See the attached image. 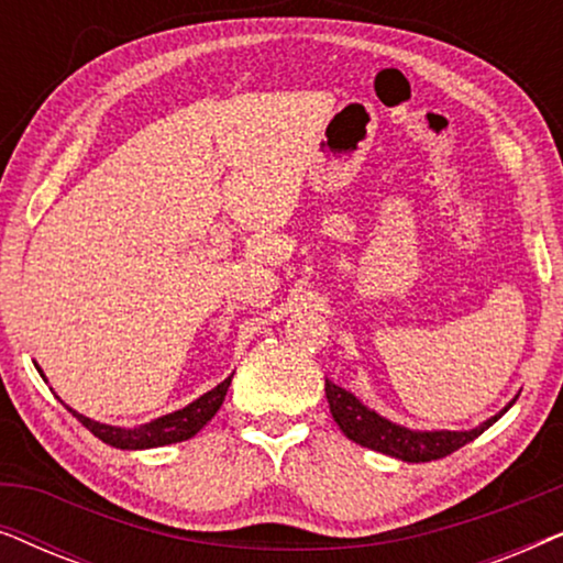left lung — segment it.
<instances>
[{
	"instance_id": "1",
	"label": "left lung",
	"mask_w": 563,
	"mask_h": 563,
	"mask_svg": "<svg viewBox=\"0 0 563 563\" xmlns=\"http://www.w3.org/2000/svg\"><path fill=\"white\" fill-rule=\"evenodd\" d=\"M325 395H328L330 412H333V420L353 443L366 445V449L372 451L387 453V456L410 461V464L435 461V459L449 456L453 451H459L461 445H466L468 441H474L476 435H482L492 422H497L499 415L515 402L512 399L503 412L495 415V418H489L487 422H482V426L474 430H461V433H456V430L418 433V430L399 428L395 422L379 418L374 410H368V407L361 405L351 391L338 387V384H333L330 379H325Z\"/></svg>"
}]
</instances>
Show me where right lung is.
<instances>
[{
	"mask_svg": "<svg viewBox=\"0 0 563 563\" xmlns=\"http://www.w3.org/2000/svg\"><path fill=\"white\" fill-rule=\"evenodd\" d=\"M37 372H41V368H37ZM41 376H43V372H41ZM230 379H233V376H228L225 382L207 391V395L195 399V402L184 407V410L164 415V418L153 420L151 426H143L137 430L102 426V422H95V420L84 418V415H79V412H74L71 407H68V410H71L74 418L79 420L84 428H89L91 433L99 438V441L110 443V445H114V449H128V451L158 449V445L181 443V441H187V438L197 435L199 430H202L207 422L214 418V412L220 410L222 399H225V395H228Z\"/></svg>",
	"mask_w": 563,
	"mask_h": 563,
	"instance_id": "add662e5",
	"label": "right lung"
}]
</instances>
